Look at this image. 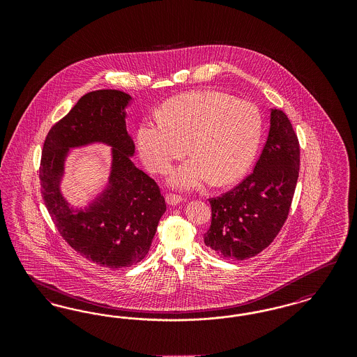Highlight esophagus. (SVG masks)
Segmentation results:
<instances>
[{"instance_id":"1","label":"esophagus","mask_w":357,"mask_h":357,"mask_svg":"<svg viewBox=\"0 0 357 357\" xmlns=\"http://www.w3.org/2000/svg\"><path fill=\"white\" fill-rule=\"evenodd\" d=\"M166 201H167V204H178L183 201V198H182L181 195H178V194L169 192V194L166 195Z\"/></svg>"}]
</instances>
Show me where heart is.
<instances>
[{"label":"heart","mask_w":357,"mask_h":357,"mask_svg":"<svg viewBox=\"0 0 357 357\" xmlns=\"http://www.w3.org/2000/svg\"><path fill=\"white\" fill-rule=\"evenodd\" d=\"M262 119L252 102L220 91H192L165 102L162 118L143 120L136 132L140 158L153 174H166L187 153L192 156L172 171L179 188L236 182L255 159Z\"/></svg>","instance_id":"obj_1"}]
</instances>
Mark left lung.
Here are the masks:
<instances>
[{"label": "left lung", "instance_id": "8db88e82", "mask_svg": "<svg viewBox=\"0 0 357 357\" xmlns=\"http://www.w3.org/2000/svg\"><path fill=\"white\" fill-rule=\"evenodd\" d=\"M300 171V143L284 111L272 108L271 128L255 171L210 198L204 243L222 258L243 261L266 249L287 221Z\"/></svg>", "mask_w": 357, "mask_h": 357}]
</instances>
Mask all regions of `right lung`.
<instances>
[{"label": "right lung", "instance_id": "obj_1", "mask_svg": "<svg viewBox=\"0 0 357 357\" xmlns=\"http://www.w3.org/2000/svg\"><path fill=\"white\" fill-rule=\"evenodd\" d=\"M131 96L99 89L53 124L40 162L41 195L60 236L82 257L109 269L128 268L150 250L166 202L153 178L131 162L135 146L126 128ZM102 141L113 147L110 185L84 211H73L59 192L63 159L70 146Z\"/></svg>", "mask_w": 357, "mask_h": 357}]
</instances>
